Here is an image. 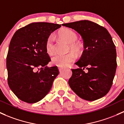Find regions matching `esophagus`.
Returning <instances> with one entry per match:
<instances>
[{
    "mask_svg": "<svg viewBox=\"0 0 124 124\" xmlns=\"http://www.w3.org/2000/svg\"><path fill=\"white\" fill-rule=\"evenodd\" d=\"M64 67H58V70H59V71H62V70H64Z\"/></svg>",
    "mask_w": 124,
    "mask_h": 124,
    "instance_id": "esophagus-1",
    "label": "esophagus"
}]
</instances>
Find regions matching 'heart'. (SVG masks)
<instances>
[{"instance_id": "obj_1", "label": "heart", "mask_w": 124, "mask_h": 124, "mask_svg": "<svg viewBox=\"0 0 124 124\" xmlns=\"http://www.w3.org/2000/svg\"><path fill=\"white\" fill-rule=\"evenodd\" d=\"M61 37L70 43V47L71 50L75 51H78L80 46L74 41L77 39V35L73 30L70 29H64L60 32ZM54 41L55 37L54 35H50L47 38L46 43V50L48 54H52L54 51ZM76 59V55L73 52H69L66 54H55L52 58V62L59 67H64L70 64Z\"/></svg>"}]
</instances>
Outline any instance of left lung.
Wrapping results in <instances>:
<instances>
[{
    "mask_svg": "<svg viewBox=\"0 0 124 124\" xmlns=\"http://www.w3.org/2000/svg\"><path fill=\"white\" fill-rule=\"evenodd\" d=\"M62 25L78 32L84 44L83 54L75 63L78 68L71 69L69 86L86 101L102 98L109 91L117 66L116 52L111 36L105 28L87 20Z\"/></svg>",
    "mask_w": 124,
    "mask_h": 124,
    "instance_id": "obj_1",
    "label": "left lung"
}]
</instances>
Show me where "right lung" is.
Returning <instances> with one entry per match:
<instances>
[{"label":"right lung","mask_w":124,"mask_h":124,"mask_svg":"<svg viewBox=\"0 0 124 124\" xmlns=\"http://www.w3.org/2000/svg\"><path fill=\"white\" fill-rule=\"evenodd\" d=\"M60 27L56 23L34 22L13 35L6 58L8 83L21 101L36 103L50 92L59 71L57 66H46L51 59L46 43L50 34Z\"/></svg>","instance_id":"right-lung-1"}]
</instances>
